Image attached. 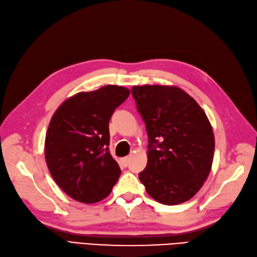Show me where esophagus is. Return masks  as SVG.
Here are the masks:
<instances>
[{"instance_id":"esophagus-1","label":"esophagus","mask_w":257,"mask_h":257,"mask_svg":"<svg viewBox=\"0 0 257 257\" xmlns=\"http://www.w3.org/2000/svg\"><path fill=\"white\" fill-rule=\"evenodd\" d=\"M120 162H121L122 166H124V168H126V166H128V164H129V162H130V159H129L128 157L122 158V159L120 160Z\"/></svg>"}]
</instances>
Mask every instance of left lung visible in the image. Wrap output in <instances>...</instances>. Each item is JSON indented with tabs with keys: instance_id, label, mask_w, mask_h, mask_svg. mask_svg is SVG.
I'll use <instances>...</instances> for the list:
<instances>
[{
	"instance_id": "left-lung-1",
	"label": "left lung",
	"mask_w": 257,
	"mask_h": 257,
	"mask_svg": "<svg viewBox=\"0 0 257 257\" xmlns=\"http://www.w3.org/2000/svg\"><path fill=\"white\" fill-rule=\"evenodd\" d=\"M131 93L149 137L148 163L139 180L161 204L189 200L212 165L214 137L207 115L180 87L142 85Z\"/></svg>"
}]
</instances>
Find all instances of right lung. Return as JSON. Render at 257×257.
<instances>
[{
    "label": "right lung",
    "mask_w": 257,
    "mask_h": 257,
    "mask_svg": "<svg viewBox=\"0 0 257 257\" xmlns=\"http://www.w3.org/2000/svg\"><path fill=\"white\" fill-rule=\"evenodd\" d=\"M128 88L105 85L65 99L53 114L45 140L48 170L63 192L76 201L106 198L120 169L109 153L108 123L129 96Z\"/></svg>",
    "instance_id": "1"
}]
</instances>
